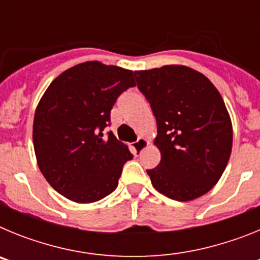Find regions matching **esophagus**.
Masks as SVG:
<instances>
[{
  "instance_id": "esophagus-1",
  "label": "esophagus",
  "mask_w": 260,
  "mask_h": 260,
  "mask_svg": "<svg viewBox=\"0 0 260 260\" xmlns=\"http://www.w3.org/2000/svg\"><path fill=\"white\" fill-rule=\"evenodd\" d=\"M148 146V141H147L146 138H139L135 143H133V148H134L135 153H141L142 151Z\"/></svg>"
}]
</instances>
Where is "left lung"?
Listing matches in <instances>:
<instances>
[{"instance_id": "1", "label": "left lung", "mask_w": 260, "mask_h": 260, "mask_svg": "<svg viewBox=\"0 0 260 260\" xmlns=\"http://www.w3.org/2000/svg\"><path fill=\"white\" fill-rule=\"evenodd\" d=\"M157 123L160 164L147 171L158 192L189 202L210 191L224 173L233 127L224 100L207 77L183 65L135 71Z\"/></svg>"}]
</instances>
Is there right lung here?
Wrapping results in <instances>:
<instances>
[{
	"instance_id": "1",
	"label": "right lung",
	"mask_w": 260,
	"mask_h": 260,
	"mask_svg": "<svg viewBox=\"0 0 260 260\" xmlns=\"http://www.w3.org/2000/svg\"><path fill=\"white\" fill-rule=\"evenodd\" d=\"M134 86L132 70L87 61L59 74L41 96L32 128L36 161L69 201L93 203L116 190L133 155L112 132L103 138V130L117 98Z\"/></svg>"
}]
</instances>
